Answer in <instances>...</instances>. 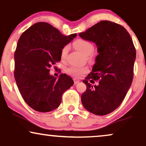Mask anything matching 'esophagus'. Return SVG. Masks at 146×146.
Listing matches in <instances>:
<instances>
[{
    "label": "esophagus",
    "mask_w": 146,
    "mask_h": 146,
    "mask_svg": "<svg viewBox=\"0 0 146 146\" xmlns=\"http://www.w3.org/2000/svg\"><path fill=\"white\" fill-rule=\"evenodd\" d=\"M73 81H74V84H78V83L79 82V80H78V79H73Z\"/></svg>",
    "instance_id": "obj_1"
}]
</instances>
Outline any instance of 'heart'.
Instances as JSON below:
<instances>
[{
	"instance_id": "heart-1",
	"label": "heart",
	"mask_w": 146,
	"mask_h": 146,
	"mask_svg": "<svg viewBox=\"0 0 146 146\" xmlns=\"http://www.w3.org/2000/svg\"><path fill=\"white\" fill-rule=\"evenodd\" d=\"M73 44H74L75 48L82 52L83 54L87 56L88 60H92V58H93L92 53L94 50V46L91 42L85 39H77L74 42ZM69 50V45L64 46L62 48L61 52H60V56H61L62 59H65L67 56ZM65 71L68 75L78 78V77H82L85 73H86L88 71V69L87 67H75V66H70L66 69Z\"/></svg>"
}]
</instances>
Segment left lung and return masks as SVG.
Masks as SVG:
<instances>
[{"instance_id":"left-lung-1","label":"left lung","mask_w":146,"mask_h":146,"mask_svg":"<svg viewBox=\"0 0 146 146\" xmlns=\"http://www.w3.org/2000/svg\"><path fill=\"white\" fill-rule=\"evenodd\" d=\"M83 39L96 44L98 54L92 71L83 82L85 108L96 115H106L117 109L132 84L136 51L130 34L122 25L101 21L80 33ZM99 80L98 86L89 83Z\"/></svg>"}]
</instances>
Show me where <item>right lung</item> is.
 Segmentation results:
<instances>
[{"instance_id": "1", "label": "right lung", "mask_w": 146, "mask_h": 146, "mask_svg": "<svg viewBox=\"0 0 146 146\" xmlns=\"http://www.w3.org/2000/svg\"><path fill=\"white\" fill-rule=\"evenodd\" d=\"M77 36H66L45 22L35 23L18 40L15 52L14 76L24 101L38 112L56 109L62 94L73 85L69 75H50V67L61 59L60 52Z\"/></svg>"}]
</instances>
